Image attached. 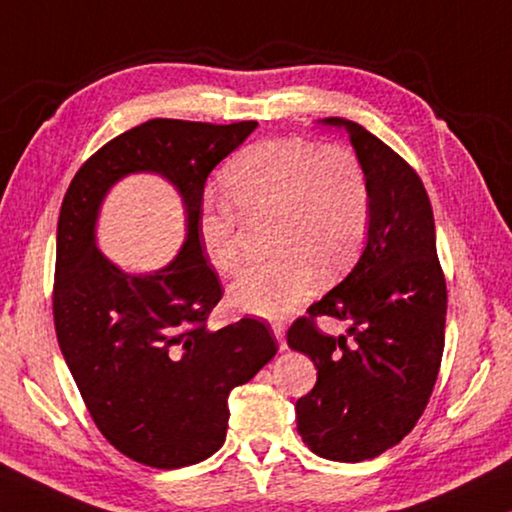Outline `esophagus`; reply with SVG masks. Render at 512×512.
<instances>
[{
	"label": "esophagus",
	"instance_id": "1",
	"mask_svg": "<svg viewBox=\"0 0 512 512\" xmlns=\"http://www.w3.org/2000/svg\"><path fill=\"white\" fill-rule=\"evenodd\" d=\"M284 332H287V327H284V323H273V334L277 343H280V350L287 348V341H284Z\"/></svg>",
	"mask_w": 512,
	"mask_h": 512
}]
</instances>
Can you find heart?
Masks as SVG:
<instances>
[{
    "instance_id": "1",
    "label": "heart",
    "mask_w": 512,
    "mask_h": 512,
    "mask_svg": "<svg viewBox=\"0 0 512 512\" xmlns=\"http://www.w3.org/2000/svg\"><path fill=\"white\" fill-rule=\"evenodd\" d=\"M225 203L207 205L198 235L216 271L241 259V223L271 216L275 257L248 266L228 287L237 311L280 318L316 287L318 271L336 275L359 253L370 225V180L359 155L343 144L271 137L246 146L223 169Z\"/></svg>"
}]
</instances>
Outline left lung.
<instances>
[{
  "label": "left lung",
  "mask_w": 512,
  "mask_h": 512,
  "mask_svg": "<svg viewBox=\"0 0 512 512\" xmlns=\"http://www.w3.org/2000/svg\"><path fill=\"white\" fill-rule=\"evenodd\" d=\"M323 121L348 131L368 173V241L339 287L293 320L287 343L318 370L296 402L302 443L329 461L359 463L400 443L427 409L443 361L447 284L415 169L354 121ZM320 315L350 319L351 334L323 335Z\"/></svg>",
  "instance_id": "1"
}]
</instances>
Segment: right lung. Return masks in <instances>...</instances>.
I'll return each mask as SVG.
<instances>
[{
  "mask_svg": "<svg viewBox=\"0 0 512 512\" xmlns=\"http://www.w3.org/2000/svg\"><path fill=\"white\" fill-rule=\"evenodd\" d=\"M255 128L149 119L92 153L60 205L51 298L60 352L103 438L158 470L212 456L228 431L230 391L277 352L255 318L207 329L223 289L198 235L205 180ZM135 170L171 179L188 207L184 250L151 276L119 272L93 244L102 196Z\"/></svg>",
  "mask_w": 512,
  "mask_h": 512,
  "instance_id": "add662e5",
  "label": "right lung"
}]
</instances>
